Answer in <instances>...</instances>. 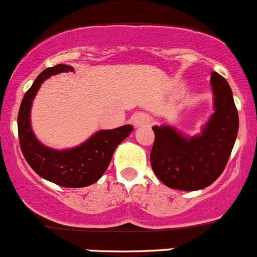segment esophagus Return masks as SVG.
Segmentation results:
<instances>
[{
    "instance_id": "obj_1",
    "label": "esophagus",
    "mask_w": 257,
    "mask_h": 257,
    "mask_svg": "<svg viewBox=\"0 0 257 257\" xmlns=\"http://www.w3.org/2000/svg\"><path fill=\"white\" fill-rule=\"evenodd\" d=\"M150 117L144 112H137L132 116V123H134L136 127L142 125H147V123H150Z\"/></svg>"
}]
</instances>
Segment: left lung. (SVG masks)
I'll list each match as a JSON object with an SVG mask.
<instances>
[{"mask_svg": "<svg viewBox=\"0 0 257 257\" xmlns=\"http://www.w3.org/2000/svg\"><path fill=\"white\" fill-rule=\"evenodd\" d=\"M215 112L200 136L184 139L169 126H155L151 167L172 189L198 190L210 186L226 167L239 131V115L225 78L213 71Z\"/></svg>", "mask_w": 257, "mask_h": 257, "instance_id": "8db88e82", "label": "left lung"}]
</instances>
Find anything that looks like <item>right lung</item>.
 Returning a JSON list of instances; mask_svg holds the SVG:
<instances>
[{"label": "right lung", "mask_w": 257, "mask_h": 257, "mask_svg": "<svg viewBox=\"0 0 257 257\" xmlns=\"http://www.w3.org/2000/svg\"><path fill=\"white\" fill-rule=\"evenodd\" d=\"M69 65L58 64L42 71L26 91L18 111V139L26 161L42 178L67 188H81L95 183L109 167L115 148L128 136L134 126L125 125L99 131L76 148L55 151L39 144L32 132V100L41 84L53 74L73 71Z\"/></svg>", "instance_id": "obj_1"}]
</instances>
